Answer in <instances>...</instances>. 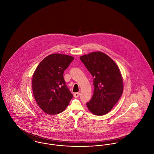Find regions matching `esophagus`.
Returning <instances> with one entry per match:
<instances>
[{"label": "esophagus", "mask_w": 154, "mask_h": 154, "mask_svg": "<svg viewBox=\"0 0 154 154\" xmlns=\"http://www.w3.org/2000/svg\"><path fill=\"white\" fill-rule=\"evenodd\" d=\"M79 96H80V93H75L74 94V97H78Z\"/></svg>", "instance_id": "esophagus-1"}]
</instances>
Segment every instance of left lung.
I'll use <instances>...</instances> for the list:
<instances>
[{
    "label": "left lung",
    "mask_w": 154,
    "mask_h": 154,
    "mask_svg": "<svg viewBox=\"0 0 154 154\" xmlns=\"http://www.w3.org/2000/svg\"><path fill=\"white\" fill-rule=\"evenodd\" d=\"M93 79L94 92L86 103L94 115L109 112L117 103L123 92V78L116 63L101 52H94L80 57Z\"/></svg>",
    "instance_id": "obj_1"
}]
</instances>
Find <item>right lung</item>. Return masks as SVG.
Returning a JSON list of instances; mask_svg holds the SVG:
<instances>
[{
    "label": "right lung",
    "instance_id": "1",
    "mask_svg": "<svg viewBox=\"0 0 154 154\" xmlns=\"http://www.w3.org/2000/svg\"><path fill=\"white\" fill-rule=\"evenodd\" d=\"M73 60L74 57L66 55L51 54L40 62L33 74L32 89L35 100L48 114L63 112L72 98L63 74Z\"/></svg>",
    "mask_w": 154,
    "mask_h": 154
}]
</instances>
